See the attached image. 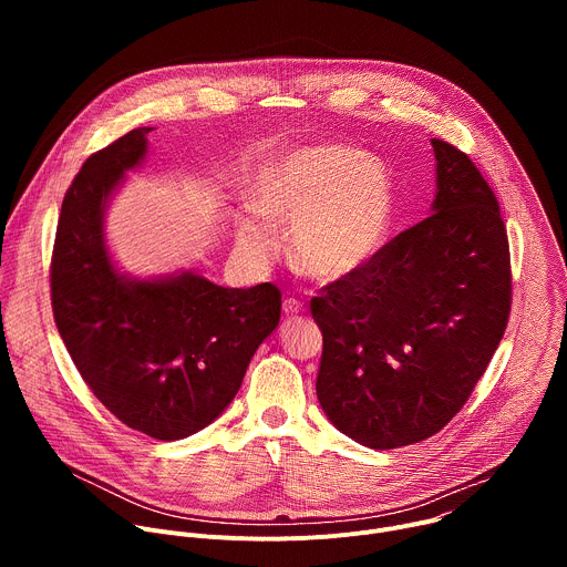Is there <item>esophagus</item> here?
I'll use <instances>...</instances> for the list:
<instances>
[{
	"mask_svg": "<svg viewBox=\"0 0 567 567\" xmlns=\"http://www.w3.org/2000/svg\"><path fill=\"white\" fill-rule=\"evenodd\" d=\"M305 309H307V307H305L300 300H296V298H287V300L282 302V311H285L287 318L300 316V313H305Z\"/></svg>",
	"mask_w": 567,
	"mask_h": 567,
	"instance_id": "1",
	"label": "esophagus"
}]
</instances>
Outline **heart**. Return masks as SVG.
Returning <instances> with one entry per match:
<instances>
[{
  "instance_id": "1",
  "label": "heart",
  "mask_w": 567,
  "mask_h": 567,
  "mask_svg": "<svg viewBox=\"0 0 567 567\" xmlns=\"http://www.w3.org/2000/svg\"><path fill=\"white\" fill-rule=\"evenodd\" d=\"M260 213L237 226V245L267 256L276 228L291 226V256L318 280H343L365 269L383 249L392 224V184L377 158L320 143L289 150L262 171L256 186Z\"/></svg>"
}]
</instances>
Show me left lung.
Returning a JSON list of instances; mask_svg holds the SVG:
<instances>
[{
  "label": "left lung",
  "instance_id": "obj_1",
  "mask_svg": "<svg viewBox=\"0 0 567 567\" xmlns=\"http://www.w3.org/2000/svg\"><path fill=\"white\" fill-rule=\"evenodd\" d=\"M431 143L433 215L309 302L322 332L320 406L341 433L379 451L422 442L460 413L512 309L498 199L462 150Z\"/></svg>",
  "mask_w": 567,
  "mask_h": 567
}]
</instances>
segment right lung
Masks as SVG:
<instances>
[{"label": "right lung", "instance_id": "1", "mask_svg": "<svg viewBox=\"0 0 567 567\" xmlns=\"http://www.w3.org/2000/svg\"><path fill=\"white\" fill-rule=\"evenodd\" d=\"M152 127L92 154L71 182L51 256L58 332L90 390L125 426L182 440L217 420L260 343L278 328L280 289L219 287L193 271L136 280L105 247V208L145 158Z\"/></svg>", "mask_w": 567, "mask_h": 567}]
</instances>
